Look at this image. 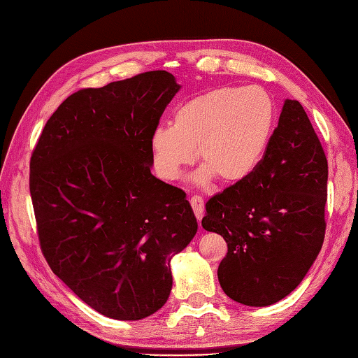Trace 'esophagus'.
I'll use <instances>...</instances> for the list:
<instances>
[{"instance_id": "esophagus-1", "label": "esophagus", "mask_w": 358, "mask_h": 358, "mask_svg": "<svg viewBox=\"0 0 358 358\" xmlns=\"http://www.w3.org/2000/svg\"><path fill=\"white\" fill-rule=\"evenodd\" d=\"M191 204H192V209H194V214H195L196 220L200 222V220L204 215V201H203V199L199 195H194V196H191Z\"/></svg>"}]
</instances>
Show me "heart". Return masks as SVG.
I'll list each match as a JSON object with an SVG mask.
<instances>
[{
  "instance_id": "1",
  "label": "heart",
  "mask_w": 358,
  "mask_h": 358,
  "mask_svg": "<svg viewBox=\"0 0 358 358\" xmlns=\"http://www.w3.org/2000/svg\"><path fill=\"white\" fill-rule=\"evenodd\" d=\"M273 103L260 87H215L189 98L175 109L171 127L150 135L155 172L177 180L196 158L203 166L199 183L217 178L234 185L248 178L268 146L273 126Z\"/></svg>"
}]
</instances>
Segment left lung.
<instances>
[{
    "instance_id": "obj_1",
    "label": "left lung",
    "mask_w": 358,
    "mask_h": 358,
    "mask_svg": "<svg viewBox=\"0 0 358 358\" xmlns=\"http://www.w3.org/2000/svg\"><path fill=\"white\" fill-rule=\"evenodd\" d=\"M328 159L303 106L286 100L260 163L212 195L201 224L227 243L218 281L229 299L269 306L305 278L320 252Z\"/></svg>"
}]
</instances>
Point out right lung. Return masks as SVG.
<instances>
[{
  "mask_svg": "<svg viewBox=\"0 0 358 358\" xmlns=\"http://www.w3.org/2000/svg\"><path fill=\"white\" fill-rule=\"evenodd\" d=\"M178 89L166 71L80 89L52 113L30 157L45 262L115 320H141L164 305L172 257L199 226L186 194L150 173V135Z\"/></svg>",
  "mask_w": 358,
  "mask_h": 358,
  "instance_id": "1",
  "label": "right lung"
}]
</instances>
